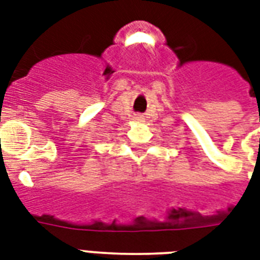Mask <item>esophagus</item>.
<instances>
[{"mask_svg":"<svg viewBox=\"0 0 260 260\" xmlns=\"http://www.w3.org/2000/svg\"><path fill=\"white\" fill-rule=\"evenodd\" d=\"M135 120H138V121H140V120H142V116H136V117H135Z\"/></svg>","mask_w":260,"mask_h":260,"instance_id":"obj_1","label":"esophagus"}]
</instances>
